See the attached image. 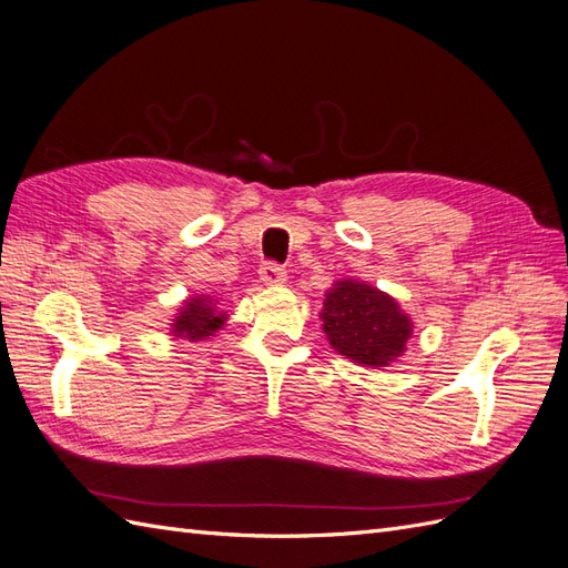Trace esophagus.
Listing matches in <instances>:
<instances>
[{
    "instance_id": "esophagus-1",
    "label": "esophagus",
    "mask_w": 568,
    "mask_h": 568,
    "mask_svg": "<svg viewBox=\"0 0 568 568\" xmlns=\"http://www.w3.org/2000/svg\"><path fill=\"white\" fill-rule=\"evenodd\" d=\"M258 275L266 285H283L287 281V271L278 264H264L258 268Z\"/></svg>"
}]
</instances>
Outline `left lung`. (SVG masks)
I'll use <instances>...</instances> for the list:
<instances>
[{
	"label": "left lung",
	"instance_id": "8db88e82",
	"mask_svg": "<svg viewBox=\"0 0 568 568\" xmlns=\"http://www.w3.org/2000/svg\"><path fill=\"white\" fill-rule=\"evenodd\" d=\"M322 318L333 351L374 369L398 359L413 336L410 316L394 297L353 278L328 290Z\"/></svg>",
	"mask_w": 568,
	"mask_h": 568
}]
</instances>
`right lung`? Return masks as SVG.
Returning a JSON list of instances; mask_svg holds the SVG:
<instances>
[{"mask_svg": "<svg viewBox=\"0 0 568 568\" xmlns=\"http://www.w3.org/2000/svg\"><path fill=\"white\" fill-rule=\"evenodd\" d=\"M227 314L215 310V302L209 295L192 297L184 302L180 314L174 316L172 336L186 341H206L217 328H223Z\"/></svg>", "mask_w": 568, "mask_h": 568, "instance_id": "obj_1", "label": "right lung"}]
</instances>
